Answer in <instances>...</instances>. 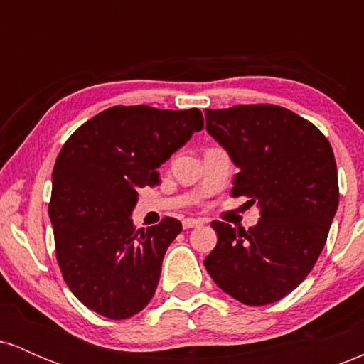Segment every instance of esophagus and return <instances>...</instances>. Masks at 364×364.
Instances as JSON below:
<instances>
[{
	"label": "esophagus",
	"instance_id": "esophagus-1",
	"mask_svg": "<svg viewBox=\"0 0 364 364\" xmlns=\"http://www.w3.org/2000/svg\"><path fill=\"white\" fill-rule=\"evenodd\" d=\"M202 224H203L202 219H191V217H188V219L183 220V228L185 229L196 228V225H202Z\"/></svg>",
	"mask_w": 364,
	"mask_h": 364
}]
</instances>
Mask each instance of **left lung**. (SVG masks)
I'll use <instances>...</instances> for the list:
<instances>
[{
	"label": "left lung",
	"instance_id": "left-lung-1",
	"mask_svg": "<svg viewBox=\"0 0 364 364\" xmlns=\"http://www.w3.org/2000/svg\"><path fill=\"white\" fill-rule=\"evenodd\" d=\"M207 132L240 173L232 196L260 207L245 231L214 220L217 246L207 272L229 296L248 306L282 299L318 260L339 207L333 150L315 124L274 104L207 109Z\"/></svg>",
	"mask_w": 364,
	"mask_h": 364
}]
</instances>
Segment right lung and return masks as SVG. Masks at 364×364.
I'll return each mask as SVG.
<instances>
[{"mask_svg": "<svg viewBox=\"0 0 364 364\" xmlns=\"http://www.w3.org/2000/svg\"><path fill=\"white\" fill-rule=\"evenodd\" d=\"M202 128L196 107L114 106L63 145L53 169L49 219L63 279L92 311L124 320L152 299L166 250L183 228L164 217L136 231V190L159 185L157 168Z\"/></svg>", "mask_w": 364, "mask_h": 364, "instance_id": "obj_1", "label": "right lung"}]
</instances>
